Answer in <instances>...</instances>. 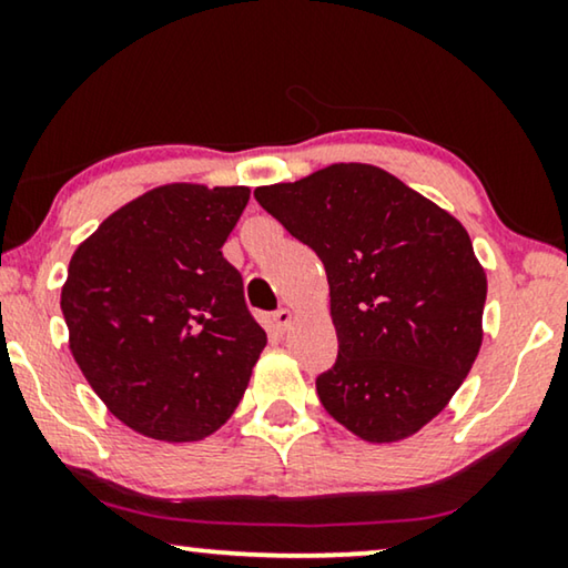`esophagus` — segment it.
<instances>
[{
    "label": "esophagus",
    "instance_id": "34e87169",
    "mask_svg": "<svg viewBox=\"0 0 568 568\" xmlns=\"http://www.w3.org/2000/svg\"><path fill=\"white\" fill-rule=\"evenodd\" d=\"M292 321H294V313H292L290 307L276 310V313L271 315V325H274V331H276V333H284V331L290 328V325H292Z\"/></svg>",
    "mask_w": 568,
    "mask_h": 568
}]
</instances>
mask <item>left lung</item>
Returning a JSON list of instances; mask_svg holds the SVG:
<instances>
[{"instance_id": "left-lung-1", "label": "left lung", "mask_w": 568, "mask_h": 568, "mask_svg": "<svg viewBox=\"0 0 568 568\" xmlns=\"http://www.w3.org/2000/svg\"><path fill=\"white\" fill-rule=\"evenodd\" d=\"M255 199L323 261L338 359L315 379L372 445L442 414L484 344L486 271L453 214L383 168L336 162Z\"/></svg>"}]
</instances>
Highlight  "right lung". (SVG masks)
Segmentation results:
<instances>
[{
  "instance_id": "1",
  "label": "right lung",
  "mask_w": 568,
  "mask_h": 568,
  "mask_svg": "<svg viewBox=\"0 0 568 568\" xmlns=\"http://www.w3.org/2000/svg\"><path fill=\"white\" fill-rule=\"evenodd\" d=\"M245 185L168 183L113 212L69 261V348L111 414L150 439L220 429L266 346L222 255Z\"/></svg>"
}]
</instances>
